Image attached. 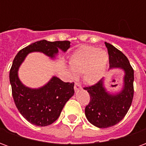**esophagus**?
<instances>
[{
  "mask_svg": "<svg viewBox=\"0 0 146 146\" xmlns=\"http://www.w3.org/2000/svg\"><path fill=\"white\" fill-rule=\"evenodd\" d=\"M80 89H81V85L79 83H75V85H74V90L75 91H78Z\"/></svg>",
  "mask_w": 146,
  "mask_h": 146,
  "instance_id": "1",
  "label": "esophagus"
}]
</instances>
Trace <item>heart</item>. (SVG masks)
Wrapping results in <instances>:
<instances>
[{"label":"heart","instance_id":"obj_1","mask_svg":"<svg viewBox=\"0 0 146 146\" xmlns=\"http://www.w3.org/2000/svg\"><path fill=\"white\" fill-rule=\"evenodd\" d=\"M108 62L109 54L106 51L96 47L83 46L71 55L70 65L76 73H83L85 82L95 84L101 80ZM74 72L72 71L73 75H75Z\"/></svg>","mask_w":146,"mask_h":146}]
</instances>
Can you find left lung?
<instances>
[{"instance_id":"8db88e82","label":"left lung","mask_w":146,"mask_h":146,"mask_svg":"<svg viewBox=\"0 0 146 146\" xmlns=\"http://www.w3.org/2000/svg\"><path fill=\"white\" fill-rule=\"evenodd\" d=\"M110 58V69L119 68L124 72L123 88L116 94L106 91L104 80L84 89L90 95L85 108V116L92 124L99 128H107L122 120L131 107L134 96V70L129 60L114 46L105 42ZM116 84L111 87H116Z\"/></svg>"}]
</instances>
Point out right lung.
I'll return each mask as SVG.
<instances>
[{
  "label": "right lung",
  "mask_w": 146,
  "mask_h": 146,
  "mask_svg": "<svg viewBox=\"0 0 146 146\" xmlns=\"http://www.w3.org/2000/svg\"><path fill=\"white\" fill-rule=\"evenodd\" d=\"M70 47L68 40L50 42L43 40L20 50L15 57L9 73L13 99L19 113L33 125H50L58 118L66 102L74 95V83L63 82L57 76H52L41 88H30L20 81L19 68L29 53L38 51L54 58L58 49L66 52Z\"/></svg>",
  "instance_id": "add662e5"
}]
</instances>
